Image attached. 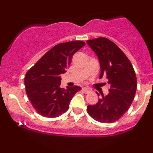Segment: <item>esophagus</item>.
Instances as JSON below:
<instances>
[{"label":"esophagus","instance_id":"obj_1","mask_svg":"<svg viewBox=\"0 0 153 153\" xmlns=\"http://www.w3.org/2000/svg\"><path fill=\"white\" fill-rule=\"evenodd\" d=\"M83 90L85 91V92L86 93V94H88V93H90L91 91V89H90V88H87V87L83 88Z\"/></svg>","mask_w":153,"mask_h":153}]
</instances>
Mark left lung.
<instances>
[{
	"label": "left lung",
	"mask_w": 153,
	"mask_h": 153,
	"mask_svg": "<svg viewBox=\"0 0 153 153\" xmlns=\"http://www.w3.org/2000/svg\"><path fill=\"white\" fill-rule=\"evenodd\" d=\"M86 42L99 58V78L106 76L110 85L108 94H101L102 97L96 104L88 106V113L99 122H114L127 111L134 99L137 78L134 68L125 54L108 39L99 37Z\"/></svg>",
	"instance_id": "left-lung-1"
}]
</instances>
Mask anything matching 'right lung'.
Returning a JSON list of instances; mask_svg holds the SVG:
<instances>
[{"label":"right lung","mask_w":153,"mask_h":153,"mask_svg":"<svg viewBox=\"0 0 153 153\" xmlns=\"http://www.w3.org/2000/svg\"><path fill=\"white\" fill-rule=\"evenodd\" d=\"M82 41L60 43L52 47L26 73V95L35 110L42 117H59L69 108L73 96L81 88L59 87L61 75L66 72L77 51L85 45Z\"/></svg>","instance_id":"add662e5"}]
</instances>
